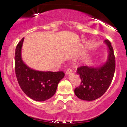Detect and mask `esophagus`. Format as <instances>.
Here are the masks:
<instances>
[{
  "mask_svg": "<svg viewBox=\"0 0 127 127\" xmlns=\"http://www.w3.org/2000/svg\"><path fill=\"white\" fill-rule=\"evenodd\" d=\"M72 72V70L71 69V68H69L66 70V72H65V74H66V75H68V74L71 73Z\"/></svg>",
  "mask_w": 127,
  "mask_h": 127,
  "instance_id": "34e87169",
  "label": "esophagus"
}]
</instances>
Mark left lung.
Segmentation results:
<instances>
[{"instance_id":"left-lung-1","label":"left lung","mask_w":127,"mask_h":127,"mask_svg":"<svg viewBox=\"0 0 127 127\" xmlns=\"http://www.w3.org/2000/svg\"><path fill=\"white\" fill-rule=\"evenodd\" d=\"M109 48L107 61L101 67L82 65L77 69L81 83L75 89V95L83 100L93 101L102 96L110 86L115 70V57L113 47L108 39L104 40Z\"/></svg>"}]
</instances>
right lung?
Here are the masks:
<instances>
[{
  "instance_id": "right-lung-1",
  "label": "right lung",
  "mask_w": 127,
  "mask_h": 127,
  "mask_svg": "<svg viewBox=\"0 0 127 127\" xmlns=\"http://www.w3.org/2000/svg\"><path fill=\"white\" fill-rule=\"evenodd\" d=\"M24 37L15 49V69L19 85L30 98L43 101L55 94L60 81L64 76L63 72H41L32 69L21 59V48Z\"/></svg>"
}]
</instances>
